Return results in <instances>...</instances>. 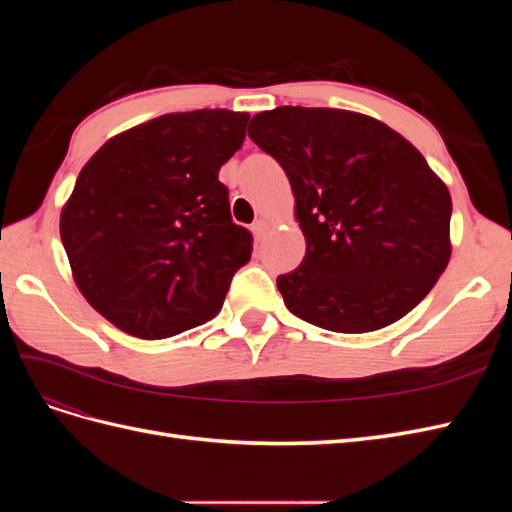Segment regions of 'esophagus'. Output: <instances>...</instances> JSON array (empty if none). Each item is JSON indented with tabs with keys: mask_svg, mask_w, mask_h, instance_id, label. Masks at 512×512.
<instances>
[{
	"mask_svg": "<svg viewBox=\"0 0 512 512\" xmlns=\"http://www.w3.org/2000/svg\"><path fill=\"white\" fill-rule=\"evenodd\" d=\"M267 228H269V224H267L265 220H256V222L252 224V232H254V237H256V239H262V237H265Z\"/></svg>",
	"mask_w": 512,
	"mask_h": 512,
	"instance_id": "obj_1",
	"label": "esophagus"
}]
</instances>
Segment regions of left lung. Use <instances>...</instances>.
I'll return each instance as SVG.
<instances>
[{
    "label": "left lung",
    "instance_id": "1",
    "mask_svg": "<svg viewBox=\"0 0 512 512\" xmlns=\"http://www.w3.org/2000/svg\"><path fill=\"white\" fill-rule=\"evenodd\" d=\"M247 134L284 168L305 235L303 262L277 277L294 316L367 333L427 297L451 258L453 203L421 151L339 108L280 106Z\"/></svg>",
    "mask_w": 512,
    "mask_h": 512
}]
</instances>
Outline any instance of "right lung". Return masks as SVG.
<instances>
[{"label":"right lung","instance_id":"add662e5","mask_svg":"<svg viewBox=\"0 0 512 512\" xmlns=\"http://www.w3.org/2000/svg\"><path fill=\"white\" fill-rule=\"evenodd\" d=\"M247 113H168L117 134L91 158L61 211L74 282L117 329L164 339L205 324L252 232L230 218L218 179L243 145Z\"/></svg>","mask_w":512,"mask_h":512}]
</instances>
